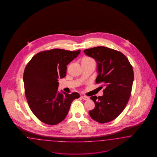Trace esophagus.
Masks as SVG:
<instances>
[{
	"mask_svg": "<svg viewBox=\"0 0 157 157\" xmlns=\"http://www.w3.org/2000/svg\"><path fill=\"white\" fill-rule=\"evenodd\" d=\"M81 97L83 100H87L89 99V98L86 95H82V96H81Z\"/></svg>",
	"mask_w": 157,
	"mask_h": 157,
	"instance_id": "1",
	"label": "esophagus"
}]
</instances>
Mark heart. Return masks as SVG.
I'll list each match as a JSON object with an SVG mask.
<instances>
[{
    "label": "heart",
    "instance_id": "b5f03b06",
    "mask_svg": "<svg viewBox=\"0 0 157 157\" xmlns=\"http://www.w3.org/2000/svg\"><path fill=\"white\" fill-rule=\"evenodd\" d=\"M82 62H91V63H95L94 60L92 58L89 57H83L82 60Z\"/></svg>",
    "mask_w": 157,
    "mask_h": 157
}]
</instances>
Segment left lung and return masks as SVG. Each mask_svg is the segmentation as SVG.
<instances>
[{
  "label": "left lung",
  "instance_id": "1",
  "mask_svg": "<svg viewBox=\"0 0 157 157\" xmlns=\"http://www.w3.org/2000/svg\"><path fill=\"white\" fill-rule=\"evenodd\" d=\"M83 52L95 59L98 72L95 82L105 87L102 96L91 97L95 108L89 113L100 123H108L119 116L128 102L134 78L132 67L124 54L109 48L97 47Z\"/></svg>",
  "mask_w": 157,
  "mask_h": 157
}]
</instances>
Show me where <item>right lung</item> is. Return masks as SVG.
Instances as JSON below:
<instances>
[{
	"label": "right lung",
	"mask_w": 157,
	"mask_h": 157,
	"mask_svg": "<svg viewBox=\"0 0 157 157\" xmlns=\"http://www.w3.org/2000/svg\"><path fill=\"white\" fill-rule=\"evenodd\" d=\"M81 52L53 49L38 53L24 73L25 93L29 108L37 119L49 125L62 122L68 113L76 93L58 92V79L66 75L67 66Z\"/></svg>",
	"instance_id": "right-lung-1"
}]
</instances>
